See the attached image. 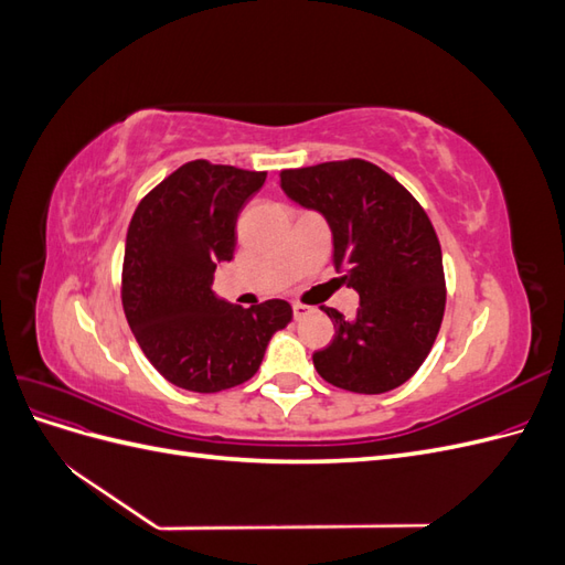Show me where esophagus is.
<instances>
[{
    "instance_id": "1",
    "label": "esophagus",
    "mask_w": 565,
    "mask_h": 565,
    "mask_svg": "<svg viewBox=\"0 0 565 565\" xmlns=\"http://www.w3.org/2000/svg\"><path fill=\"white\" fill-rule=\"evenodd\" d=\"M292 313H295V320H301L311 313V306H303V303H292Z\"/></svg>"
}]
</instances>
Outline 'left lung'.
Returning a JSON list of instances; mask_svg holds the SVG:
<instances>
[{
    "mask_svg": "<svg viewBox=\"0 0 565 565\" xmlns=\"http://www.w3.org/2000/svg\"><path fill=\"white\" fill-rule=\"evenodd\" d=\"M280 188L328 221L334 268L361 297L353 320L324 309L334 339L313 353L318 374L367 396L405 384L429 355L446 311L443 254L429 216L365 160L282 169Z\"/></svg>",
    "mask_w": 565,
    "mask_h": 565,
    "instance_id": "obj_1",
    "label": "left lung"
}]
</instances>
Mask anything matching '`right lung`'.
<instances>
[{"instance_id": "obj_1", "label": "right lung", "mask_w": 565, "mask_h": 565, "mask_svg": "<svg viewBox=\"0 0 565 565\" xmlns=\"http://www.w3.org/2000/svg\"><path fill=\"white\" fill-rule=\"evenodd\" d=\"M266 172L193 160L139 202L127 231L122 306L141 351L167 382L195 393L243 384L270 337L292 320L282 299L243 306L212 292L231 262L235 224Z\"/></svg>"}]
</instances>
